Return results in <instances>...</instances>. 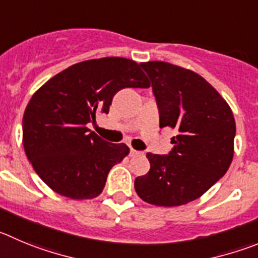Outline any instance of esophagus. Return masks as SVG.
I'll use <instances>...</instances> for the list:
<instances>
[{"label": "esophagus", "instance_id": "obj_1", "mask_svg": "<svg viewBox=\"0 0 258 258\" xmlns=\"http://www.w3.org/2000/svg\"><path fill=\"white\" fill-rule=\"evenodd\" d=\"M139 155H143V153H141V151L134 150V149L130 150V156H139Z\"/></svg>", "mask_w": 258, "mask_h": 258}]
</instances>
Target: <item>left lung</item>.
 <instances>
[{
	"instance_id": "1",
	"label": "left lung",
	"mask_w": 258,
	"mask_h": 258,
	"mask_svg": "<svg viewBox=\"0 0 258 258\" xmlns=\"http://www.w3.org/2000/svg\"><path fill=\"white\" fill-rule=\"evenodd\" d=\"M151 81L160 127L177 128L167 155L146 154L148 174L135 179L144 201L179 206L199 199L227 173L235 121L220 94L200 75L168 62L140 63Z\"/></svg>"
}]
</instances>
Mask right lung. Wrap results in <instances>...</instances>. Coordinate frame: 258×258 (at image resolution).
<instances>
[{"label": "right lung", "instance_id": "add662e5", "mask_svg": "<svg viewBox=\"0 0 258 258\" xmlns=\"http://www.w3.org/2000/svg\"><path fill=\"white\" fill-rule=\"evenodd\" d=\"M149 86L140 64L121 57L80 62L48 80L23 117L25 154L43 182L74 200L99 196L109 170L130 149L103 140L88 123L109 112L121 89Z\"/></svg>", "mask_w": 258, "mask_h": 258}]
</instances>
